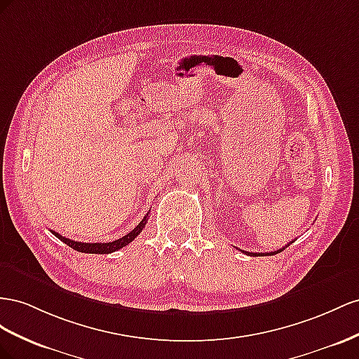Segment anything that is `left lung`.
Returning <instances> with one entry per match:
<instances>
[{
  "label": "left lung",
  "mask_w": 359,
  "mask_h": 359,
  "mask_svg": "<svg viewBox=\"0 0 359 359\" xmlns=\"http://www.w3.org/2000/svg\"><path fill=\"white\" fill-rule=\"evenodd\" d=\"M290 243H292V242H290ZM290 243H289V245H290ZM284 248H285V247H284ZM284 248H281V250H276V251H273V252H259V254H257V252H247V254H248V255H273V254H278V252H281ZM243 252H245V251H243Z\"/></svg>",
  "instance_id": "8db88e82"
}]
</instances>
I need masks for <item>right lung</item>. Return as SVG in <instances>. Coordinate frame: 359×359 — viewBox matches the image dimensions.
I'll list each match as a JSON object with an SVG mask.
<instances>
[{
  "label": "right lung",
  "instance_id": "1",
  "mask_svg": "<svg viewBox=\"0 0 359 359\" xmlns=\"http://www.w3.org/2000/svg\"><path fill=\"white\" fill-rule=\"evenodd\" d=\"M147 218H149V213L146 215L144 218H142V221L137 225V227L132 230L130 233L125 234V236L117 239V241H112V242H96V243H86V242H75L72 239H67L65 236H61V234L53 231V234L55 238H58L60 241H63L66 245H69L70 248H74L75 251H79V252H87V254H109V252H114L123 247H126L128 243H130L132 241H134L138 234L142 231V229H144V225L147 222Z\"/></svg>",
  "mask_w": 359,
  "mask_h": 359
}]
</instances>
